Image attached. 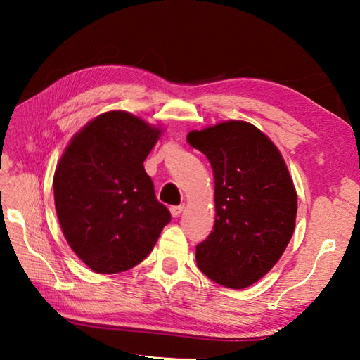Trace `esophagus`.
Segmentation results:
<instances>
[{"mask_svg":"<svg viewBox=\"0 0 360 360\" xmlns=\"http://www.w3.org/2000/svg\"><path fill=\"white\" fill-rule=\"evenodd\" d=\"M182 210H184V205H173V207H170V213H172V217L173 218H178L181 213H182Z\"/></svg>","mask_w":360,"mask_h":360,"instance_id":"34e87169","label":"esophagus"}]
</instances>
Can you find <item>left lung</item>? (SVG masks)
Masks as SVG:
<instances>
[{"label":"left lung","instance_id":"8db88e82","mask_svg":"<svg viewBox=\"0 0 360 360\" xmlns=\"http://www.w3.org/2000/svg\"><path fill=\"white\" fill-rule=\"evenodd\" d=\"M215 176V226L196 246L207 277L231 289L269 272L294 233L297 193L280 151L248 122L229 120L187 136Z\"/></svg>","mask_w":360,"mask_h":360}]
</instances>
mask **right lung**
I'll list each match as a JSON object with an SVG mask.
<instances>
[{
  "mask_svg": "<svg viewBox=\"0 0 360 360\" xmlns=\"http://www.w3.org/2000/svg\"><path fill=\"white\" fill-rule=\"evenodd\" d=\"M159 134L129 112H103L60 159L52 182L57 217L71 249L94 272L139 264L170 223L143 168Z\"/></svg>",
  "mask_w": 360,
  "mask_h": 360,
  "instance_id": "add662e5",
  "label": "right lung"
}]
</instances>
